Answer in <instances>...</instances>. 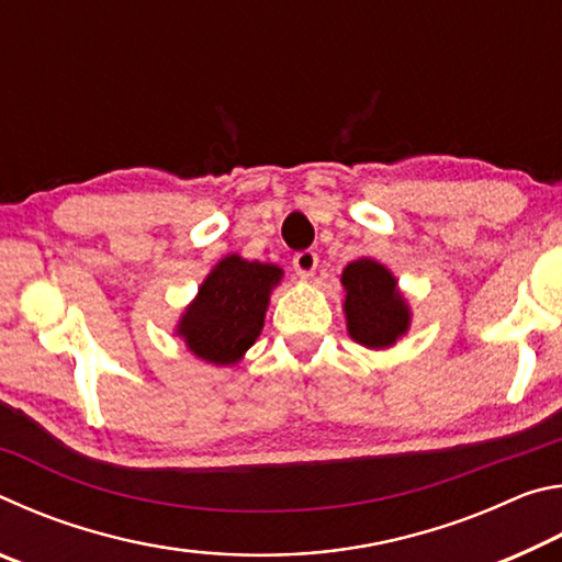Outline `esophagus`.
Masks as SVG:
<instances>
[{
	"label": "esophagus",
	"instance_id": "obj_1",
	"mask_svg": "<svg viewBox=\"0 0 562 562\" xmlns=\"http://www.w3.org/2000/svg\"><path fill=\"white\" fill-rule=\"evenodd\" d=\"M292 265H294V272H297L302 280H310L312 274H315V270H317L319 258H317L315 250H302V252L294 255Z\"/></svg>",
	"mask_w": 562,
	"mask_h": 562
}]
</instances>
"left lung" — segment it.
Segmentation results:
<instances>
[{
    "mask_svg": "<svg viewBox=\"0 0 562 562\" xmlns=\"http://www.w3.org/2000/svg\"><path fill=\"white\" fill-rule=\"evenodd\" d=\"M347 331L367 349H389L412 327V307L394 272L374 258H359L341 270Z\"/></svg>",
    "mask_w": 562,
    "mask_h": 562,
    "instance_id": "1",
    "label": "left lung"
}]
</instances>
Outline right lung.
Segmentation results:
<instances>
[{
  "instance_id": "1",
  "label": "right lung",
  "mask_w": 562,
  "mask_h": 562,
  "mask_svg": "<svg viewBox=\"0 0 562 562\" xmlns=\"http://www.w3.org/2000/svg\"><path fill=\"white\" fill-rule=\"evenodd\" d=\"M282 278L278 265L225 255L178 317L176 337L186 341L190 355L207 364H237L260 337L270 294Z\"/></svg>"
}]
</instances>
